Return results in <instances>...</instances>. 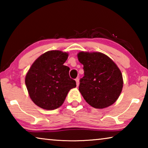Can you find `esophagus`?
Segmentation results:
<instances>
[{
	"label": "esophagus",
	"instance_id": "esophagus-1",
	"mask_svg": "<svg viewBox=\"0 0 148 148\" xmlns=\"http://www.w3.org/2000/svg\"><path fill=\"white\" fill-rule=\"evenodd\" d=\"M76 85H77V86H79V78H76Z\"/></svg>",
	"mask_w": 148,
	"mask_h": 148
}]
</instances>
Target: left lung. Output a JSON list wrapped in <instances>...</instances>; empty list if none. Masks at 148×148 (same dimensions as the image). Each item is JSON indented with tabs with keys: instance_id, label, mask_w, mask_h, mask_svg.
<instances>
[{
	"instance_id": "left-lung-1",
	"label": "left lung",
	"mask_w": 148,
	"mask_h": 148,
	"mask_svg": "<svg viewBox=\"0 0 148 148\" xmlns=\"http://www.w3.org/2000/svg\"><path fill=\"white\" fill-rule=\"evenodd\" d=\"M84 76L79 80V91L89 105L104 108L113 104L123 88L121 72L114 62L99 52H79Z\"/></svg>"
}]
</instances>
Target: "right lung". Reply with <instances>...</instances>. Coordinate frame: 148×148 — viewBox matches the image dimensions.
<instances>
[{
  "mask_svg": "<svg viewBox=\"0 0 148 148\" xmlns=\"http://www.w3.org/2000/svg\"><path fill=\"white\" fill-rule=\"evenodd\" d=\"M69 54L49 51L40 56L29 70L25 84L34 103L45 110H55L63 104L69 91L76 87L70 77V68L63 64Z\"/></svg>",
  "mask_w": 148,
  "mask_h": 148,
  "instance_id": "right-lung-1",
  "label": "right lung"
}]
</instances>
